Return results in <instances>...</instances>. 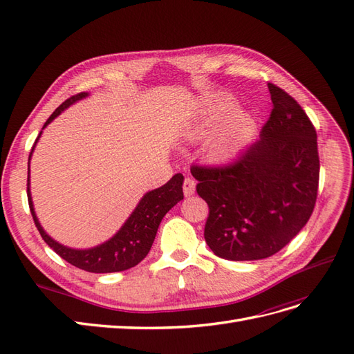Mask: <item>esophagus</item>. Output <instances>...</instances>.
I'll list each match as a JSON object with an SVG mask.
<instances>
[{
    "label": "esophagus",
    "mask_w": 354,
    "mask_h": 354,
    "mask_svg": "<svg viewBox=\"0 0 354 354\" xmlns=\"http://www.w3.org/2000/svg\"><path fill=\"white\" fill-rule=\"evenodd\" d=\"M195 186H196L195 180L190 178V177H186L185 181H183V194H185V196L194 195L195 194Z\"/></svg>",
    "instance_id": "34e87169"
}]
</instances>
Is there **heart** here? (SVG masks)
I'll return each instance as SVG.
<instances>
[{"label": "heart", "instance_id": "heart-1", "mask_svg": "<svg viewBox=\"0 0 354 354\" xmlns=\"http://www.w3.org/2000/svg\"><path fill=\"white\" fill-rule=\"evenodd\" d=\"M230 109V104L226 103L221 108L218 116H223ZM254 122L248 113L242 111L232 112L227 120L223 122L218 130L211 136L208 140V155L214 160H227L238 153L243 142L252 131Z\"/></svg>", "mask_w": 354, "mask_h": 354}]
</instances>
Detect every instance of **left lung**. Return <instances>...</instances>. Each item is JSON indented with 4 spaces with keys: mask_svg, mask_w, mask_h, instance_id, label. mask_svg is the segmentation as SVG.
Listing matches in <instances>:
<instances>
[{
    "mask_svg": "<svg viewBox=\"0 0 354 354\" xmlns=\"http://www.w3.org/2000/svg\"><path fill=\"white\" fill-rule=\"evenodd\" d=\"M273 103L260 140L230 164L192 165L198 195L208 203L203 236L232 261L267 259L301 230L319 187L316 130L286 91L267 82Z\"/></svg>",
    "mask_w": 354,
    "mask_h": 354,
    "instance_id": "1",
    "label": "left lung"
}]
</instances>
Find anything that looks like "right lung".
Listing matches in <instances>:
<instances>
[{"label": "right lung", "mask_w": 354, "mask_h": 354, "mask_svg": "<svg viewBox=\"0 0 354 354\" xmlns=\"http://www.w3.org/2000/svg\"><path fill=\"white\" fill-rule=\"evenodd\" d=\"M85 95H87V93H78L63 102L59 108L50 115L44 127H47L56 116H59L65 111L68 106H71L77 100H81ZM39 136L41 133L38 134L35 143L38 142ZM32 151H34V147H32ZM30 155L32 152L29 153V159ZM181 185H183V176L176 174L162 187L149 192V194H146L142 198V201L138 202L134 212L128 217L124 226L112 239L90 250L68 248V246H63L55 239H51L44 232L35 216L34 205H32V198L29 192V177L28 202L32 218H34L35 226L42 239H44L50 248L57 255H60L63 260H66L72 266L78 267V269H82L85 272L113 273L131 269V267L140 263L147 255V252L151 251L160 220L164 218L165 214L173 208L177 202L183 199V187H181Z\"/></svg>", "instance_id": "obj_1"}]
</instances>
